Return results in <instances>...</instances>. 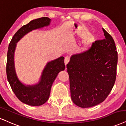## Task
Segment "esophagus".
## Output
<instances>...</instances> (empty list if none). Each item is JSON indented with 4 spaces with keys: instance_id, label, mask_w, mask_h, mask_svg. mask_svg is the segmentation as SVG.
<instances>
[{
    "instance_id": "esophagus-1",
    "label": "esophagus",
    "mask_w": 126,
    "mask_h": 126,
    "mask_svg": "<svg viewBox=\"0 0 126 126\" xmlns=\"http://www.w3.org/2000/svg\"><path fill=\"white\" fill-rule=\"evenodd\" d=\"M69 61H70V59L68 57H66L65 58V60H64V63H65V65H66V64L69 63Z\"/></svg>"
}]
</instances>
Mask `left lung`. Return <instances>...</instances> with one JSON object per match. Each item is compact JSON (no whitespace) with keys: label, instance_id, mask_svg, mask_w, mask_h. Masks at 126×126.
I'll return each mask as SVG.
<instances>
[{"label":"left lung","instance_id":"obj_1","mask_svg":"<svg viewBox=\"0 0 126 126\" xmlns=\"http://www.w3.org/2000/svg\"><path fill=\"white\" fill-rule=\"evenodd\" d=\"M103 32L105 39L71 56L66 65L71 99L82 108L103 102L116 81L118 56L115 43L104 29Z\"/></svg>","mask_w":126,"mask_h":126}]
</instances>
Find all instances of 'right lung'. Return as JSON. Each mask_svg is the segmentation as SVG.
<instances>
[{
    "label": "right lung",
    "mask_w": 126,
    "mask_h": 126,
    "mask_svg": "<svg viewBox=\"0 0 126 126\" xmlns=\"http://www.w3.org/2000/svg\"><path fill=\"white\" fill-rule=\"evenodd\" d=\"M50 21V18L46 17L32 20L16 32L9 45L6 63L7 80L16 97L21 102L30 106H40L48 100L54 80L58 73L64 70L65 67L64 57H61L47 64L38 84L34 86H25L19 81L16 74L14 52L16 43L20 38L32 30L48 26Z\"/></svg>",
    "instance_id": "obj_1"
}]
</instances>
